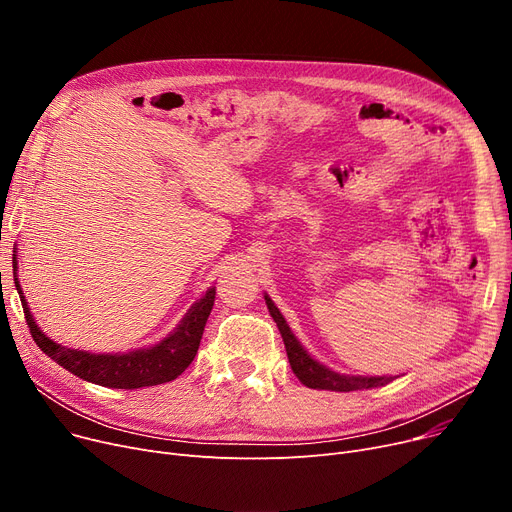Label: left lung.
I'll return each instance as SVG.
<instances>
[{
	"label": "left lung",
	"mask_w": 512,
	"mask_h": 512,
	"mask_svg": "<svg viewBox=\"0 0 512 512\" xmlns=\"http://www.w3.org/2000/svg\"><path fill=\"white\" fill-rule=\"evenodd\" d=\"M265 305L270 309V315L274 317L276 326L282 334L284 346H286V355L290 361V367L294 371V375L313 390H332V392H353V390H369V388H380L390 384L392 380H396V375H346V373H338L330 367H326L324 363H319L317 359H313L303 344L297 340L286 324L284 315L280 313V309L274 305V301L270 299V294H263Z\"/></svg>",
	"instance_id": "1"
}]
</instances>
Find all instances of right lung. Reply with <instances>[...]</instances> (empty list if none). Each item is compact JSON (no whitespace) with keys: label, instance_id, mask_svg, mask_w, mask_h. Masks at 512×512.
<instances>
[{"label":"right lung","instance_id":"add662e5","mask_svg":"<svg viewBox=\"0 0 512 512\" xmlns=\"http://www.w3.org/2000/svg\"><path fill=\"white\" fill-rule=\"evenodd\" d=\"M18 261L14 255V284L20 294L22 309L26 324L31 328L33 340L41 351L74 373L76 378L105 386V388H122L134 390L145 386H157L176 380L178 375L193 363L201 336L207 324V317L213 309L215 301V286L207 288L203 297L195 301L178 321V326L159 342L143 348H134L128 353H89L78 351V348H68L58 342H53L45 332L37 326V321L29 309V303L24 299V292L18 282Z\"/></svg>","mask_w":512,"mask_h":512}]
</instances>
